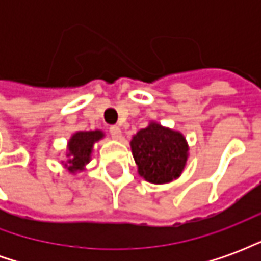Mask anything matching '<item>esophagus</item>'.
I'll return each instance as SVG.
<instances>
[{
    "instance_id": "34e87169",
    "label": "esophagus",
    "mask_w": 261,
    "mask_h": 261,
    "mask_svg": "<svg viewBox=\"0 0 261 261\" xmlns=\"http://www.w3.org/2000/svg\"><path fill=\"white\" fill-rule=\"evenodd\" d=\"M109 131H110V136L113 137L114 140H120V138H121V128L117 127V125H112V127L109 128Z\"/></svg>"
}]
</instances>
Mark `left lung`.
Returning a JSON list of instances; mask_svg holds the SVG:
<instances>
[{"mask_svg":"<svg viewBox=\"0 0 261 261\" xmlns=\"http://www.w3.org/2000/svg\"><path fill=\"white\" fill-rule=\"evenodd\" d=\"M131 152L138 175L153 185H164L180 177L189 158V144L180 131L151 121L133 136Z\"/></svg>","mask_w":261,"mask_h":261,"instance_id":"1","label":"left lung"}]
</instances>
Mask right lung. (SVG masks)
I'll use <instances>...</instances> for the list:
<instances>
[{"label":"right lung","instance_id":"1","mask_svg":"<svg viewBox=\"0 0 261 261\" xmlns=\"http://www.w3.org/2000/svg\"><path fill=\"white\" fill-rule=\"evenodd\" d=\"M103 137L105 133L102 130L74 133L67 144V161H63L65 169H68L69 173H76L85 169L86 165L91 162L93 145Z\"/></svg>","mask_w":261,"mask_h":261}]
</instances>
